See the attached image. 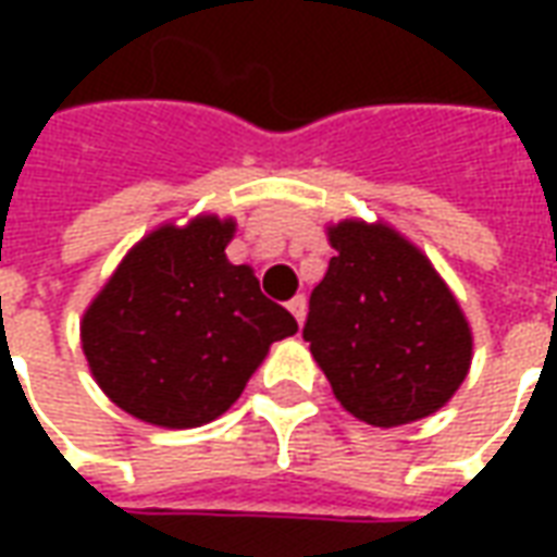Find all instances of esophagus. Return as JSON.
<instances>
[{"label": "esophagus", "mask_w": 557, "mask_h": 557, "mask_svg": "<svg viewBox=\"0 0 557 557\" xmlns=\"http://www.w3.org/2000/svg\"><path fill=\"white\" fill-rule=\"evenodd\" d=\"M289 313L298 319V325H304V315H307V298H304V295H295V298H292Z\"/></svg>", "instance_id": "obj_1"}]
</instances>
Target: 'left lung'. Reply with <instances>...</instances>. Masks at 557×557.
I'll return each mask as SVG.
<instances>
[{"instance_id":"8db88e82","label":"left lung","mask_w":557,"mask_h":557,"mask_svg":"<svg viewBox=\"0 0 557 557\" xmlns=\"http://www.w3.org/2000/svg\"><path fill=\"white\" fill-rule=\"evenodd\" d=\"M325 277L304 339L351 418L403 426L450 403L471 367V327L426 253L385 220L327 226Z\"/></svg>"}]
</instances>
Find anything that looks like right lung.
Returning <instances> with one entry per match:
<instances>
[{"mask_svg":"<svg viewBox=\"0 0 557 557\" xmlns=\"http://www.w3.org/2000/svg\"><path fill=\"white\" fill-rule=\"evenodd\" d=\"M235 220L160 223L119 262L79 322L83 355L115 406L163 430L220 418L298 322L232 265Z\"/></svg>","mask_w":557,"mask_h":557,"instance_id":"obj_1","label":"right lung"}]
</instances>
